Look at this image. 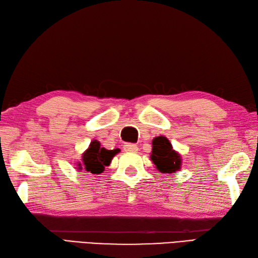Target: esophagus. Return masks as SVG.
I'll list each match as a JSON object with an SVG mask.
<instances>
[{"mask_svg": "<svg viewBox=\"0 0 258 258\" xmlns=\"http://www.w3.org/2000/svg\"><path fill=\"white\" fill-rule=\"evenodd\" d=\"M123 150L125 151V152L136 153V152H138V146L135 143H125L123 146Z\"/></svg>", "mask_w": 258, "mask_h": 258, "instance_id": "obj_1", "label": "esophagus"}]
</instances>
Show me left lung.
<instances>
[{
	"mask_svg": "<svg viewBox=\"0 0 258 258\" xmlns=\"http://www.w3.org/2000/svg\"><path fill=\"white\" fill-rule=\"evenodd\" d=\"M151 161L163 174H172L180 169L181 159L180 155L173 150L171 142L166 137H156L152 141V152Z\"/></svg>",
	"mask_w": 258,
	"mask_h": 258,
	"instance_id": "8db88e82",
	"label": "left lung"
}]
</instances>
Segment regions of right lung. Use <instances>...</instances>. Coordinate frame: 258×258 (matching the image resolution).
<instances>
[{"mask_svg": "<svg viewBox=\"0 0 258 258\" xmlns=\"http://www.w3.org/2000/svg\"><path fill=\"white\" fill-rule=\"evenodd\" d=\"M118 149L107 150L100 147L97 140H93L89 149L82 155V162L86 172L93 175H98L104 172L105 166H108L112 158L118 153ZM78 169H83L81 163H78Z\"/></svg>", "mask_w": 258, "mask_h": 258, "instance_id": "add662e5", "label": "right lung"}]
</instances>
